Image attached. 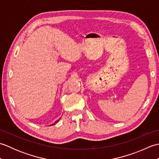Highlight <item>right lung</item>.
Instances as JSON below:
<instances>
[{
	"mask_svg": "<svg viewBox=\"0 0 159 159\" xmlns=\"http://www.w3.org/2000/svg\"><path fill=\"white\" fill-rule=\"evenodd\" d=\"M59 119H60V118H59ZM59 119L58 120H57V121H55V123H54V124H51V125H50V126H52V125H55L56 123H57V122H58V121H59Z\"/></svg>",
	"mask_w": 159,
	"mask_h": 159,
	"instance_id": "1",
	"label": "right lung"
}]
</instances>
